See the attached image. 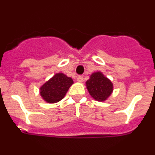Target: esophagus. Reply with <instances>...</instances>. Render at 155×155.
Listing matches in <instances>:
<instances>
[{"label":"esophagus","instance_id":"obj_1","mask_svg":"<svg viewBox=\"0 0 155 155\" xmlns=\"http://www.w3.org/2000/svg\"><path fill=\"white\" fill-rule=\"evenodd\" d=\"M77 81L78 82H82L84 81V78H83V77L81 75H79V76L77 77Z\"/></svg>","mask_w":155,"mask_h":155}]
</instances>
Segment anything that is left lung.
Segmentation results:
<instances>
[{"mask_svg":"<svg viewBox=\"0 0 155 155\" xmlns=\"http://www.w3.org/2000/svg\"><path fill=\"white\" fill-rule=\"evenodd\" d=\"M86 86L91 96L99 102L105 101L113 91L112 82L101 72L93 73L86 81Z\"/></svg>","mask_w":155,"mask_h":155,"instance_id":"1","label":"left lung"}]
</instances>
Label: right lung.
<instances>
[{
	"mask_svg": "<svg viewBox=\"0 0 155 155\" xmlns=\"http://www.w3.org/2000/svg\"><path fill=\"white\" fill-rule=\"evenodd\" d=\"M73 80L62 73L57 74L40 87V94L46 102L55 103L64 98Z\"/></svg>",
	"mask_w": 155,
	"mask_h": 155,
	"instance_id": "obj_1",
	"label": "right lung"
}]
</instances>
